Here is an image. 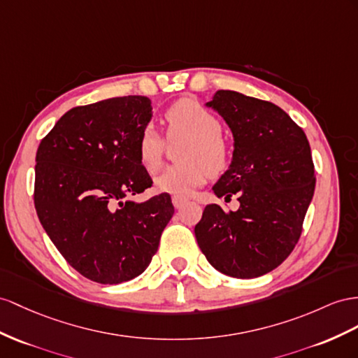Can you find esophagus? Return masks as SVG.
Here are the masks:
<instances>
[{
	"label": "esophagus",
	"instance_id": "obj_1",
	"mask_svg": "<svg viewBox=\"0 0 358 358\" xmlns=\"http://www.w3.org/2000/svg\"><path fill=\"white\" fill-rule=\"evenodd\" d=\"M186 203H187V198H185V196H178V195H173L172 196V204H173V207H176V208L185 207Z\"/></svg>",
	"mask_w": 358,
	"mask_h": 358
}]
</instances>
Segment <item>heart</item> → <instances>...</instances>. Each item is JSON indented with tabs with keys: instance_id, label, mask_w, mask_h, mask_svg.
I'll return each mask as SVG.
<instances>
[{
	"instance_id": "b5f03b06",
	"label": "heart",
	"mask_w": 358,
	"mask_h": 358,
	"mask_svg": "<svg viewBox=\"0 0 358 358\" xmlns=\"http://www.w3.org/2000/svg\"><path fill=\"white\" fill-rule=\"evenodd\" d=\"M164 121L168 139H186L178 159L180 163L164 168L154 178V187L171 195H189L206 181L207 176L222 173L231 160V148L221 136L222 122L210 110L194 99H180L172 104ZM164 139L152 125H146L136 143L139 163L148 172H155L162 164Z\"/></svg>"
}]
</instances>
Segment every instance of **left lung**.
Instances as JSON below:
<instances>
[{
    "label": "left lung",
    "instance_id": "1",
    "mask_svg": "<svg viewBox=\"0 0 358 358\" xmlns=\"http://www.w3.org/2000/svg\"><path fill=\"white\" fill-rule=\"evenodd\" d=\"M224 117L234 139L231 164L213 186L236 212L208 204L195 227L208 263L228 277L255 278L289 257L315 192V166L306 133L282 108L234 90L206 103Z\"/></svg>",
    "mask_w": 358,
    "mask_h": 358
}]
</instances>
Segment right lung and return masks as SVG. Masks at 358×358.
Listing matches in <instances>:
<instances>
[{"label": "right lung", "mask_w": 358, "mask_h": 358, "mask_svg": "<svg viewBox=\"0 0 358 358\" xmlns=\"http://www.w3.org/2000/svg\"><path fill=\"white\" fill-rule=\"evenodd\" d=\"M151 99L110 98L71 108L36 154L34 207L59 252L83 277L117 284L141 275L173 215L168 194L128 199L151 187L136 143Z\"/></svg>", "instance_id": "add662e5"}]
</instances>
